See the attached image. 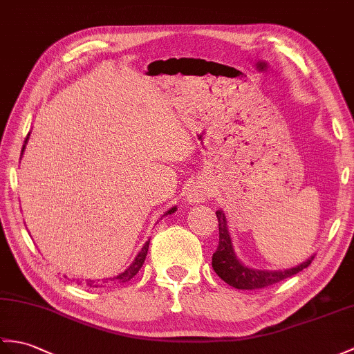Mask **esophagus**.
<instances>
[{
	"label": "esophagus",
	"mask_w": 354,
	"mask_h": 354,
	"mask_svg": "<svg viewBox=\"0 0 354 354\" xmlns=\"http://www.w3.org/2000/svg\"><path fill=\"white\" fill-rule=\"evenodd\" d=\"M211 196H212L211 184L203 178H197L196 180H193L187 190V201L190 203H201L203 201L209 199Z\"/></svg>",
	"instance_id": "esophagus-1"
}]
</instances>
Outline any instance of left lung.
Segmentation results:
<instances>
[{
    "label": "left lung",
    "mask_w": 354,
    "mask_h": 354,
    "mask_svg": "<svg viewBox=\"0 0 354 354\" xmlns=\"http://www.w3.org/2000/svg\"><path fill=\"white\" fill-rule=\"evenodd\" d=\"M216 216L218 218L220 241L217 250L212 254V268H214L220 279H223L227 285L234 286L236 290L266 288V286L277 283L286 277L297 274L299 271L308 268L310 262L314 261L315 254H312L310 258L303 261L301 264L285 270H258L244 266L243 262L238 259L234 250L232 236L231 232H229L225 211L217 209Z\"/></svg>",
    "instance_id": "8db88e82"
}]
</instances>
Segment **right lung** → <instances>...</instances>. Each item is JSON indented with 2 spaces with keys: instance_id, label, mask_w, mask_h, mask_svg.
Returning a JSON list of instances; mask_svg holds the SVG:
<instances>
[{
  "instance_id": "right-lung-1",
  "label": "right lung",
  "mask_w": 354,
  "mask_h": 354,
  "mask_svg": "<svg viewBox=\"0 0 354 354\" xmlns=\"http://www.w3.org/2000/svg\"><path fill=\"white\" fill-rule=\"evenodd\" d=\"M28 138H30V133H28V136H27V138H26V143H24V146H22L21 158H22V155H24V151H26V147H27ZM175 211H176V207H171L170 209H167L166 212H164L162 217H166V216H169V214H174ZM149 243H151V240H147V241L143 244L142 250H140V252L137 253V257L134 258L133 262H131V266H129L125 271H122V273H119L118 276H114V277L102 279V281H90V279H87L86 285L90 286V288H102V286H105L106 283H123V282L131 281V279H133V277L138 273V270L142 268V266H143V262H145V259H146V254H147V249H149ZM78 283H81V282H78Z\"/></svg>"
}]
</instances>
